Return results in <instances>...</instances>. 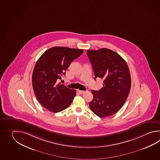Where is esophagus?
I'll return each instance as SVG.
<instances>
[{"mask_svg":"<svg viewBox=\"0 0 160 160\" xmlns=\"http://www.w3.org/2000/svg\"><path fill=\"white\" fill-rule=\"evenodd\" d=\"M78 92L80 94H83L84 93H85V91H80V90H78Z\"/></svg>","mask_w":160,"mask_h":160,"instance_id":"34e87169","label":"esophagus"}]
</instances>
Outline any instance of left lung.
<instances>
[{"label": "left lung", "mask_w": 160, "mask_h": 160, "mask_svg": "<svg viewBox=\"0 0 160 160\" xmlns=\"http://www.w3.org/2000/svg\"><path fill=\"white\" fill-rule=\"evenodd\" d=\"M87 55L95 73V79H102L103 87L92 90L93 98L89 108L95 114L104 118L117 113L127 99L131 87V74L124 59L111 49L88 50Z\"/></svg>", "instance_id": "8db88e82"}]
</instances>
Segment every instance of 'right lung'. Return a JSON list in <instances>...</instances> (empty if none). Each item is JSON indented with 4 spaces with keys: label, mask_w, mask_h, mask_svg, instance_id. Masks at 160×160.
Wrapping results in <instances>:
<instances>
[{
    "label": "right lung",
    "mask_w": 160,
    "mask_h": 160,
    "mask_svg": "<svg viewBox=\"0 0 160 160\" xmlns=\"http://www.w3.org/2000/svg\"><path fill=\"white\" fill-rule=\"evenodd\" d=\"M83 49L54 47L42 53L36 62L32 78L33 89L42 107L55 113L68 108L76 91L58 84L65 75L72 61L83 53Z\"/></svg>",
    "instance_id": "1"
}]
</instances>
